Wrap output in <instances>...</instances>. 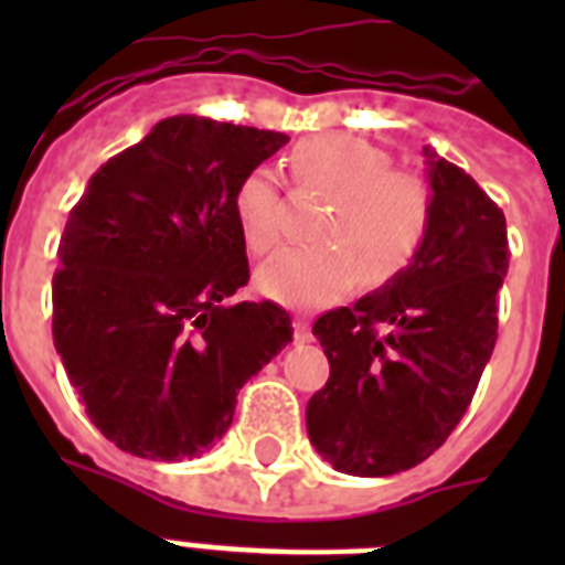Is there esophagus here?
Masks as SVG:
<instances>
[{"label":"esophagus","instance_id":"obj_1","mask_svg":"<svg viewBox=\"0 0 565 565\" xmlns=\"http://www.w3.org/2000/svg\"><path fill=\"white\" fill-rule=\"evenodd\" d=\"M292 337H296V343H308L310 340V322L305 317L292 319Z\"/></svg>","mask_w":565,"mask_h":565}]
</instances>
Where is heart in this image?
<instances>
[{"instance_id": "heart-1", "label": "heart", "mask_w": 565, "mask_h": 565, "mask_svg": "<svg viewBox=\"0 0 565 565\" xmlns=\"http://www.w3.org/2000/svg\"><path fill=\"white\" fill-rule=\"evenodd\" d=\"M292 172L331 202L317 237L328 246L284 248L257 266L255 287L287 308H319L361 278L381 287L416 260L430 228L428 184L393 170L384 149L352 135H322L292 149ZM234 220L255 255L281 237L275 175L257 167L234 193Z\"/></svg>"}]
</instances>
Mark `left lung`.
<instances>
[{"mask_svg":"<svg viewBox=\"0 0 565 565\" xmlns=\"http://www.w3.org/2000/svg\"><path fill=\"white\" fill-rule=\"evenodd\" d=\"M430 228L419 255L354 308L313 322L331 377L308 437L337 472L413 469L463 419L499 337L508 222L472 175L425 149Z\"/></svg>","mask_w":565,"mask_h":565,"instance_id":"8db88e82","label":"left lung"}]
</instances>
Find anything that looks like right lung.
Returning a JSON list of instances; mask_svg holds the SVG:
<instances>
[{
  "label": "right lung",
  "instance_id": "right-lung-1",
  "mask_svg": "<svg viewBox=\"0 0 565 565\" xmlns=\"http://www.w3.org/2000/svg\"><path fill=\"white\" fill-rule=\"evenodd\" d=\"M290 137L207 117L161 119L93 172L61 234L52 337L87 416L146 460L204 455L239 386L292 340L246 287L234 193Z\"/></svg>",
  "mask_w": 565,
  "mask_h": 565
}]
</instances>
